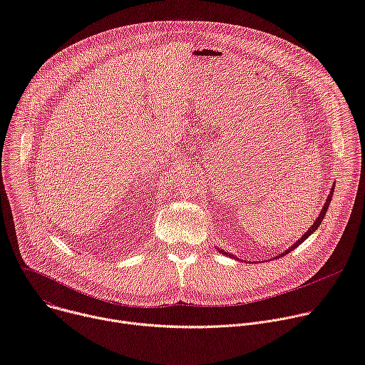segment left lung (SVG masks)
Returning <instances> with one entry per match:
<instances>
[{
	"label": "left lung",
	"instance_id": "obj_1",
	"mask_svg": "<svg viewBox=\"0 0 365 365\" xmlns=\"http://www.w3.org/2000/svg\"><path fill=\"white\" fill-rule=\"evenodd\" d=\"M334 190H335V185H334L332 187H330V193H329V196H327V200H326V204L323 205V208H322V211H320V214H319L317 220L314 221V224H313V225H312V227H310V228H309V230L306 231V233H304V235L302 236V239H300V240H298V242H295V243H294V245H292V246H291V247H289L288 250L282 252V253H281L279 256H277V257H282L284 255L289 253V252H291V250H294V249H295V247H297L298 245H302V243H303V242H304V240H306V239H307V237H309L310 235H313V233H314V231L317 230V227L320 225V222L323 221L324 215H326V211H327V208H329V204H330V201H332V195H334ZM218 252H220V253H222V255H225V256H228V257H230V256H231V257H236V256H233V255H231V253H228V252H224V250H218ZM236 259H237V257H236ZM237 260H239V259H237Z\"/></svg>",
	"mask_w": 365,
	"mask_h": 365
}]
</instances>
